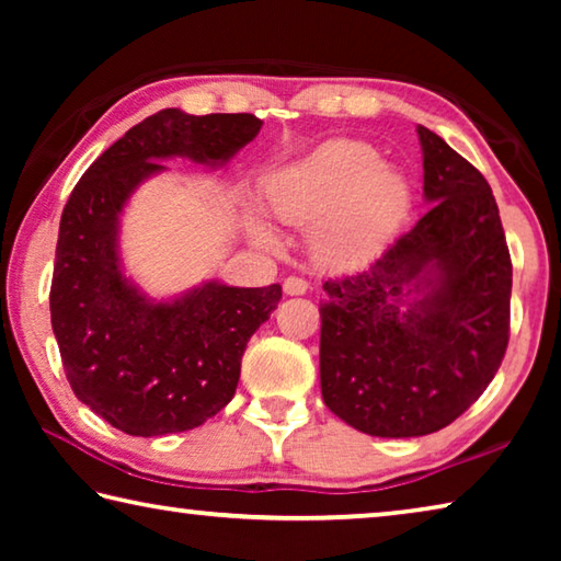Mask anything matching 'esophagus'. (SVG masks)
<instances>
[{
  "instance_id": "esophagus-1",
  "label": "esophagus",
  "mask_w": 561,
  "mask_h": 561,
  "mask_svg": "<svg viewBox=\"0 0 561 561\" xmlns=\"http://www.w3.org/2000/svg\"><path fill=\"white\" fill-rule=\"evenodd\" d=\"M282 289H284V294H289V297H297V294H307L309 284L301 277H287L282 284Z\"/></svg>"
}]
</instances>
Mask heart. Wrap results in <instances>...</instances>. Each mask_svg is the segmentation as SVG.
Listing matches in <instances>:
<instances>
[{
  "label": "heart",
  "mask_w": 561,
  "mask_h": 561,
  "mask_svg": "<svg viewBox=\"0 0 561 561\" xmlns=\"http://www.w3.org/2000/svg\"><path fill=\"white\" fill-rule=\"evenodd\" d=\"M264 205L289 227L314 221L309 244L327 264L371 257L408 213L411 190L398 170L383 165L374 148L354 140H331L299 163L264 183ZM254 240L277 244L262 222H252Z\"/></svg>",
  "instance_id": "b5f03b06"
}]
</instances>
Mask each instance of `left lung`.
<instances>
[{
    "mask_svg": "<svg viewBox=\"0 0 561 561\" xmlns=\"http://www.w3.org/2000/svg\"><path fill=\"white\" fill-rule=\"evenodd\" d=\"M428 213L366 270L324 282L327 408L376 438L450 425L495 378L510 341L512 262L478 168L417 126Z\"/></svg>",
    "mask_w": 561,
    "mask_h": 561,
    "instance_id": "left-lung-1",
    "label": "left lung"
}]
</instances>
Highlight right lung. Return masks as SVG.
<instances>
[{
    "label": "right lung",
    "mask_w": 561,
    "mask_h": 561,
    "mask_svg": "<svg viewBox=\"0 0 561 561\" xmlns=\"http://www.w3.org/2000/svg\"><path fill=\"white\" fill-rule=\"evenodd\" d=\"M252 113L165 108L96 158L66 203L51 279V329L76 398L128 435L203 425L232 401L247 341L282 299L279 284L205 282L158 301L123 274L118 237L130 195L160 160L220 168L257 138Z\"/></svg>",
    "instance_id": "add662e5"
}]
</instances>
